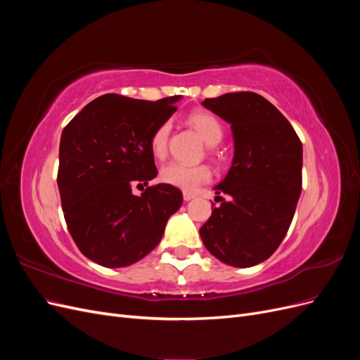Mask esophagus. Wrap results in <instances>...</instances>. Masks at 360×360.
<instances>
[{
    "instance_id": "esophagus-1",
    "label": "esophagus",
    "mask_w": 360,
    "mask_h": 360,
    "mask_svg": "<svg viewBox=\"0 0 360 360\" xmlns=\"http://www.w3.org/2000/svg\"><path fill=\"white\" fill-rule=\"evenodd\" d=\"M195 197H197V195L192 193V192H188V191L183 192V200H184V201H191V200H193Z\"/></svg>"
}]
</instances>
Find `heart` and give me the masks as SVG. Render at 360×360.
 Masks as SVG:
<instances>
[{
  "instance_id": "1",
  "label": "heart",
  "mask_w": 360,
  "mask_h": 360,
  "mask_svg": "<svg viewBox=\"0 0 360 360\" xmlns=\"http://www.w3.org/2000/svg\"><path fill=\"white\" fill-rule=\"evenodd\" d=\"M189 123L197 129V132L209 146L219 144L224 138L221 122L210 112H193L189 115ZM169 134V122L160 123L153 130V134L150 136V150L155 158H165ZM159 177L163 183L171 184V186L183 191H192L212 179V169L204 163H201V165H186V163L180 162H168L160 168Z\"/></svg>"
}]
</instances>
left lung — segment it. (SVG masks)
<instances>
[{"label": "left lung", "instance_id": "1", "mask_svg": "<svg viewBox=\"0 0 360 360\" xmlns=\"http://www.w3.org/2000/svg\"><path fill=\"white\" fill-rule=\"evenodd\" d=\"M202 105L231 124L234 158L214 188L226 198L212 207L200 234L222 263L252 267L275 252L292 221L302 192V143L288 120L257 93H226Z\"/></svg>", "mask_w": 360, "mask_h": 360}]
</instances>
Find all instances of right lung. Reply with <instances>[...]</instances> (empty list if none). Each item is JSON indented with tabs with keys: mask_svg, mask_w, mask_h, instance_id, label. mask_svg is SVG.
<instances>
[{
	"mask_svg": "<svg viewBox=\"0 0 360 360\" xmlns=\"http://www.w3.org/2000/svg\"><path fill=\"white\" fill-rule=\"evenodd\" d=\"M180 96L156 102L103 94L64 127L57 183L69 233L81 252L103 267H124L153 250L183 201L158 176L153 130L177 110Z\"/></svg>",
	"mask_w": 360,
	"mask_h": 360,
	"instance_id": "add662e5",
	"label": "right lung"
}]
</instances>
